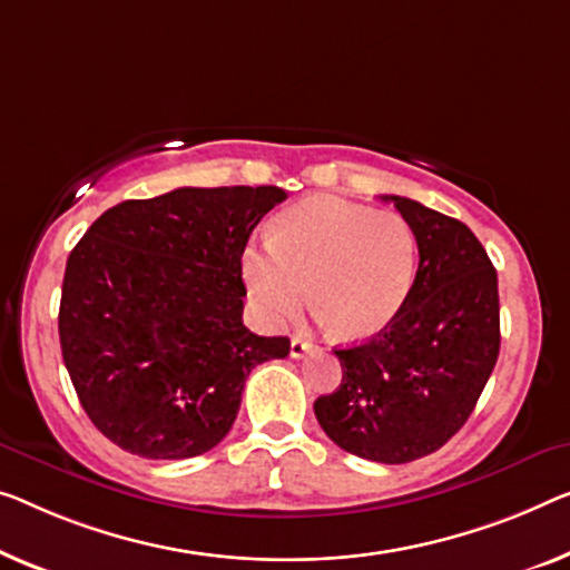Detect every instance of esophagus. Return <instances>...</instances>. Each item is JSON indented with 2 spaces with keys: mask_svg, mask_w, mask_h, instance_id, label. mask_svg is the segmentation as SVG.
Masks as SVG:
<instances>
[{
  "mask_svg": "<svg viewBox=\"0 0 570 570\" xmlns=\"http://www.w3.org/2000/svg\"><path fill=\"white\" fill-rule=\"evenodd\" d=\"M312 351H314V345L309 343V340L292 337V347H288V355H292V358H304V355Z\"/></svg>",
  "mask_w": 570,
  "mask_h": 570,
  "instance_id": "obj_1",
  "label": "esophagus"
}]
</instances>
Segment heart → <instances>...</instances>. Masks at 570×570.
I'll return each mask as SVG.
<instances>
[{"mask_svg":"<svg viewBox=\"0 0 570 570\" xmlns=\"http://www.w3.org/2000/svg\"><path fill=\"white\" fill-rule=\"evenodd\" d=\"M240 266L268 325L292 320L312 294L340 337L366 340L404 307L417 274V237L396 212L312 197L276 219L271 240L250 243Z\"/></svg>","mask_w":570,"mask_h":570,"instance_id":"1","label":"heart"}]
</instances>
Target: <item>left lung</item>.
<instances>
[{"mask_svg": "<svg viewBox=\"0 0 570 570\" xmlns=\"http://www.w3.org/2000/svg\"><path fill=\"white\" fill-rule=\"evenodd\" d=\"M384 199L417 237V276L379 335L335 351L343 381L314 402V414L335 445L394 465L435 453L463 428L502 335L497 268L479 237L420 202Z\"/></svg>", "mask_w": 570, "mask_h": 570, "instance_id": "1", "label": "left lung"}]
</instances>
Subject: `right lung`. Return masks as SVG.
Masks as SVG:
<instances>
[{
  "instance_id": "add662e5",
  "label": "right lung",
  "mask_w": 570,
  "mask_h": 570,
  "mask_svg": "<svg viewBox=\"0 0 570 570\" xmlns=\"http://www.w3.org/2000/svg\"><path fill=\"white\" fill-rule=\"evenodd\" d=\"M278 186H184L107 209L66 263L58 335L101 435L150 461L207 453L288 337L243 325V250Z\"/></svg>"
}]
</instances>
